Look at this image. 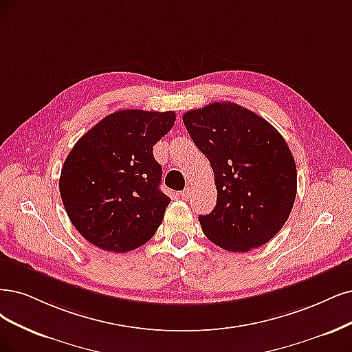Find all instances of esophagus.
Instances as JSON below:
<instances>
[{"mask_svg":"<svg viewBox=\"0 0 352 352\" xmlns=\"http://www.w3.org/2000/svg\"><path fill=\"white\" fill-rule=\"evenodd\" d=\"M179 196H181V197H183L184 200H188V197L191 196V188H190V187H186V188H184L183 191H181V192H179Z\"/></svg>","mask_w":352,"mask_h":352,"instance_id":"obj_1","label":"esophagus"}]
</instances>
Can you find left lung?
<instances>
[{"label": "left lung", "instance_id": "obj_1", "mask_svg": "<svg viewBox=\"0 0 352 352\" xmlns=\"http://www.w3.org/2000/svg\"><path fill=\"white\" fill-rule=\"evenodd\" d=\"M187 132L210 161L217 201L199 216L214 245L246 252L284 226L297 192L293 155L278 130L235 102H213L183 116Z\"/></svg>", "mask_w": 352, "mask_h": 352}]
</instances>
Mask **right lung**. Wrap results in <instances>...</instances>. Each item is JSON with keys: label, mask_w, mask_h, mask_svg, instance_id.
<instances>
[{"label": "right lung", "mask_w": 352, "mask_h": 352, "mask_svg": "<svg viewBox=\"0 0 352 352\" xmlns=\"http://www.w3.org/2000/svg\"><path fill=\"white\" fill-rule=\"evenodd\" d=\"M175 123L174 111L120 110L104 117L65 160L59 191L81 235L100 250L129 252L160 228L169 199L153 145Z\"/></svg>", "instance_id": "obj_1"}]
</instances>
